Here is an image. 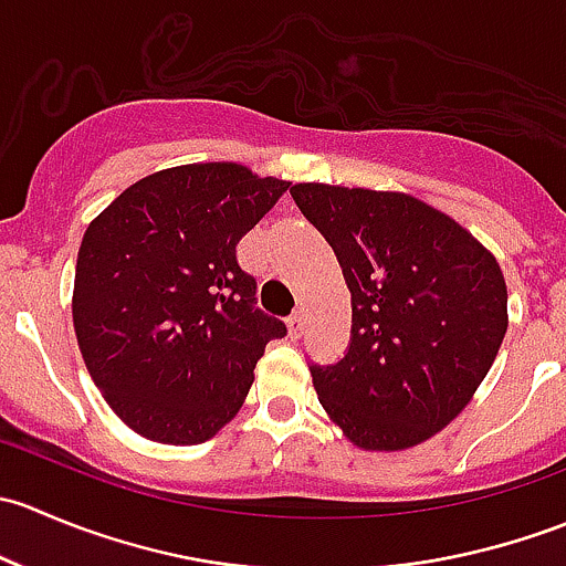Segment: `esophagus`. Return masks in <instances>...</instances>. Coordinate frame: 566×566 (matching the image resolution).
Wrapping results in <instances>:
<instances>
[{"mask_svg":"<svg viewBox=\"0 0 566 566\" xmlns=\"http://www.w3.org/2000/svg\"><path fill=\"white\" fill-rule=\"evenodd\" d=\"M287 328H290V336H293V339H301V336H304V328H306V317H304V312H293V315L287 317Z\"/></svg>","mask_w":566,"mask_h":566,"instance_id":"1","label":"esophagus"}]
</instances>
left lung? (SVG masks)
<instances>
[{"label":"left lung","mask_w":566,"mask_h":566,"mask_svg":"<svg viewBox=\"0 0 566 566\" xmlns=\"http://www.w3.org/2000/svg\"><path fill=\"white\" fill-rule=\"evenodd\" d=\"M290 193L334 249L353 304L345 356L310 367L319 405L369 452L427 441L471 402L499 356V262L410 193L325 182H295Z\"/></svg>","instance_id":"1"}]
</instances>
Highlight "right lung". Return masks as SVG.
I'll use <instances>...</instances> for the list:
<instances>
[{
    "instance_id": "add662e5",
    "label": "right lung",
    "mask_w": 566,
    "mask_h": 566,
    "mask_svg": "<svg viewBox=\"0 0 566 566\" xmlns=\"http://www.w3.org/2000/svg\"><path fill=\"white\" fill-rule=\"evenodd\" d=\"M287 180L186 164L125 188L87 227L73 328L108 408L158 443L193 447L241 410L256 361L287 325L254 306L238 241Z\"/></svg>"
}]
</instances>
